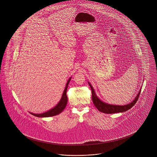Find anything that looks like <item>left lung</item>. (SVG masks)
I'll list each match as a JSON object with an SVG mask.
<instances>
[{
	"label": "left lung",
	"instance_id": "1",
	"mask_svg": "<svg viewBox=\"0 0 157 157\" xmlns=\"http://www.w3.org/2000/svg\"><path fill=\"white\" fill-rule=\"evenodd\" d=\"M88 84L90 85V89L92 90V101L94 106L97 108V109L100 112L105 113H118V112H123L130 109L131 108H132V106H134L136 101L138 100L139 95L141 92V90H140L136 97L135 98L134 100L131 103L128 104L126 105H123V106L113 105H109L108 103H106L102 101L101 100H100L98 98V97L96 95L95 92L94 91V88H92L91 84L90 82H88Z\"/></svg>",
	"mask_w": 157,
	"mask_h": 157
}]
</instances>
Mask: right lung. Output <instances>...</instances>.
Here are the masks:
<instances>
[{
  "label": "right lung",
  "instance_id": "obj_1",
  "mask_svg": "<svg viewBox=\"0 0 157 157\" xmlns=\"http://www.w3.org/2000/svg\"><path fill=\"white\" fill-rule=\"evenodd\" d=\"M71 79V77H70L69 78V80H67V83L66 85V86H65V88L63 91L62 98H61L60 101L59 102V103L54 108L48 111L47 112H44L42 113H33L31 112H30V113L36 117H52V116L57 115L62 112L67 105V90L68 84H69Z\"/></svg>",
  "mask_w": 157,
  "mask_h": 157
}]
</instances>
